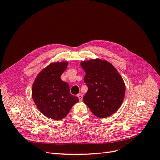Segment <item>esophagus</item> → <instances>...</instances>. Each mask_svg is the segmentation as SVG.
I'll use <instances>...</instances> for the list:
<instances>
[{
  "instance_id": "obj_1",
  "label": "esophagus",
  "mask_w": 160,
  "mask_h": 160,
  "mask_svg": "<svg viewBox=\"0 0 160 160\" xmlns=\"http://www.w3.org/2000/svg\"><path fill=\"white\" fill-rule=\"evenodd\" d=\"M78 98H79V100H80V101H81V100H82V98H83V96H82V95L81 94H79L78 95Z\"/></svg>"
}]
</instances>
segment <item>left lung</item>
<instances>
[{
    "label": "left lung",
    "instance_id": "8db88e82",
    "mask_svg": "<svg viewBox=\"0 0 160 160\" xmlns=\"http://www.w3.org/2000/svg\"><path fill=\"white\" fill-rule=\"evenodd\" d=\"M85 82L88 89L83 101L94 115L105 118L115 113L122 104L126 86L114 66L100 58L83 60Z\"/></svg>",
    "mask_w": 160,
    "mask_h": 160
}]
</instances>
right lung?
Segmentation results:
<instances>
[{
  "label": "right lung",
  "mask_w": 160,
  "mask_h": 160,
  "mask_svg": "<svg viewBox=\"0 0 160 160\" xmlns=\"http://www.w3.org/2000/svg\"><path fill=\"white\" fill-rule=\"evenodd\" d=\"M68 61L51 62L38 73L32 88V96L37 108L45 117L55 120L66 117L78 97L70 92V86L60 79Z\"/></svg>",
  "instance_id": "add662e5"
}]
</instances>
